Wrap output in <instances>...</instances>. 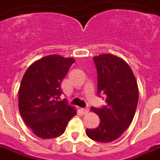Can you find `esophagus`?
<instances>
[{
  "mask_svg": "<svg viewBox=\"0 0 160 160\" xmlns=\"http://www.w3.org/2000/svg\"><path fill=\"white\" fill-rule=\"evenodd\" d=\"M80 111H81V113H83V114H87V113H88V109H84V108H83V109H80Z\"/></svg>",
  "mask_w": 160,
  "mask_h": 160,
  "instance_id": "obj_1",
  "label": "esophagus"
}]
</instances>
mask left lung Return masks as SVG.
<instances>
[{"instance_id":"left-lung-1","label":"left lung","mask_w":160,"mask_h":160,"mask_svg":"<svg viewBox=\"0 0 160 160\" xmlns=\"http://www.w3.org/2000/svg\"><path fill=\"white\" fill-rule=\"evenodd\" d=\"M97 71V93L104 94L106 105L92 107L101 122L97 128L87 129L88 138L111 142L121 137L131 124L138 101L137 80L124 59L112 54L93 57Z\"/></svg>"}]
</instances>
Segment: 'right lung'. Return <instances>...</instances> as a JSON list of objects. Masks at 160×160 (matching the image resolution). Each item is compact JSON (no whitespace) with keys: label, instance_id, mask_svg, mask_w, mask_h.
Wrapping results in <instances>:
<instances>
[{"label":"right lung","instance_id":"obj_1","mask_svg":"<svg viewBox=\"0 0 160 160\" xmlns=\"http://www.w3.org/2000/svg\"><path fill=\"white\" fill-rule=\"evenodd\" d=\"M73 58L51 55L32 63L25 72L18 92V108L22 119L32 132L42 139L64 133L76 114L73 106L59 101L61 83L73 63Z\"/></svg>","mask_w":160,"mask_h":160}]
</instances>
